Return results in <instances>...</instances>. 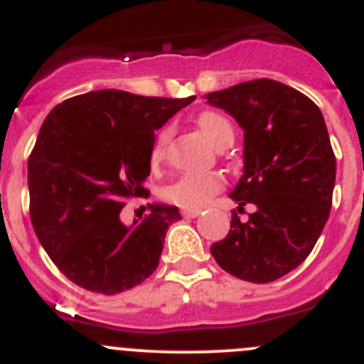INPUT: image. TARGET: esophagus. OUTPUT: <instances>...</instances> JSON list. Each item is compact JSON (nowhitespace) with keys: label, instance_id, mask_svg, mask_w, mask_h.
<instances>
[{"label":"esophagus","instance_id":"34e87169","mask_svg":"<svg viewBox=\"0 0 364 364\" xmlns=\"http://www.w3.org/2000/svg\"><path fill=\"white\" fill-rule=\"evenodd\" d=\"M182 216L196 218V216H200V209H182Z\"/></svg>","mask_w":364,"mask_h":364}]
</instances>
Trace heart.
<instances>
[{"instance_id": "obj_1", "label": "heart", "mask_w": 364, "mask_h": 364, "mask_svg": "<svg viewBox=\"0 0 364 364\" xmlns=\"http://www.w3.org/2000/svg\"><path fill=\"white\" fill-rule=\"evenodd\" d=\"M196 124L205 134L207 139L220 150L230 146L234 141V127L223 114L205 110L196 117ZM171 136V127L161 128L155 136L150 150V162L154 168H159L164 162ZM223 178L218 173H184L175 182L166 186L162 196L169 203H175L184 209H200V207L207 205L209 200L223 189Z\"/></svg>"}]
</instances>
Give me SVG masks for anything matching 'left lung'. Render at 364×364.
Here are the masks:
<instances>
[{"label": "left lung", "instance_id": "left-lung-1", "mask_svg": "<svg viewBox=\"0 0 364 364\" xmlns=\"http://www.w3.org/2000/svg\"><path fill=\"white\" fill-rule=\"evenodd\" d=\"M205 98L245 130V173L230 196L240 213L255 205L247 221L232 213L210 254L237 279L272 282L306 261L331 214L336 155L323 116L306 95L269 78Z\"/></svg>", "mask_w": 364, "mask_h": 364}]
</instances>
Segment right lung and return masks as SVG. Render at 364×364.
Instances as JSON below:
<instances>
[{"instance_id":"1","label":"right lung","mask_w":364,"mask_h":364,"mask_svg":"<svg viewBox=\"0 0 364 364\" xmlns=\"http://www.w3.org/2000/svg\"><path fill=\"white\" fill-rule=\"evenodd\" d=\"M193 100L105 89L64 100L48 114L28 157L30 220L76 286L116 295L157 269L178 209L148 205L132 227L119 213L128 200L148 198L155 130Z\"/></svg>"}]
</instances>
